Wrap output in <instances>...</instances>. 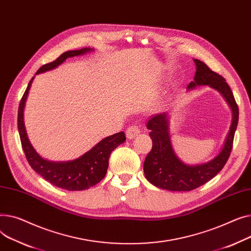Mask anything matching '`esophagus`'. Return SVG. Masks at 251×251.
Masks as SVG:
<instances>
[{
	"instance_id": "esophagus-1",
	"label": "esophagus",
	"mask_w": 251,
	"mask_h": 251,
	"mask_svg": "<svg viewBox=\"0 0 251 251\" xmlns=\"http://www.w3.org/2000/svg\"><path fill=\"white\" fill-rule=\"evenodd\" d=\"M140 132H141L140 127H139L138 126L132 125V126H128V127L126 128V138H127V139L131 140V139H134L135 137H137V136L140 134Z\"/></svg>"
}]
</instances>
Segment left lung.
I'll list each match as a JSON object with an SVG mask.
<instances>
[{
  "label": "left lung",
  "mask_w": 251,
  "mask_h": 251,
  "mask_svg": "<svg viewBox=\"0 0 251 251\" xmlns=\"http://www.w3.org/2000/svg\"><path fill=\"white\" fill-rule=\"evenodd\" d=\"M197 66L195 81L190 82L187 89L197 86L209 85L223 95L232 109V123L220 153L207 163L186 165L175 155L169 137V116L166 112L150 117L147 128L150 129L152 150L144 162L146 178L153 185L172 191H189L204 184L223 169L230 156L235 130L238 125L239 110L231 88L226 80L212 71L200 60H194Z\"/></svg>",
  "instance_id": "left-lung-1"
}]
</instances>
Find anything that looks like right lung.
Wrapping results in <instances>:
<instances>
[{
    "mask_svg": "<svg viewBox=\"0 0 251 251\" xmlns=\"http://www.w3.org/2000/svg\"><path fill=\"white\" fill-rule=\"evenodd\" d=\"M93 49L84 48L77 50H69L62 53L55 61L43 65L35 75L48 72L62 65L68 57L85 54ZM34 77L29 82L20 100L18 108V130L22 149L31 168L51 184L67 190H84L97 184L104 178L108 168V160L111 152L126 141L125 132L121 131L104 138L93 148L81 157L67 162H53L40 157L28 140L23 121V110L26 98Z\"/></svg>",
    "mask_w": 251,
    "mask_h": 251,
    "instance_id": "obj_1",
    "label": "right lung"
}]
</instances>
